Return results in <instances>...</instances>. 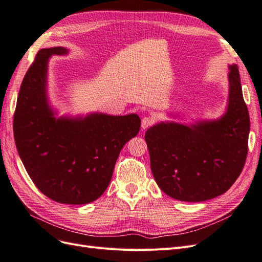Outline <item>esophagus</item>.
<instances>
[{"label": "esophagus", "instance_id": "34e87169", "mask_svg": "<svg viewBox=\"0 0 262 262\" xmlns=\"http://www.w3.org/2000/svg\"><path fill=\"white\" fill-rule=\"evenodd\" d=\"M154 123V119L152 117H144L143 119H142V123H141V126L142 129L145 130L147 129L148 126H150Z\"/></svg>", "mask_w": 262, "mask_h": 262}]
</instances>
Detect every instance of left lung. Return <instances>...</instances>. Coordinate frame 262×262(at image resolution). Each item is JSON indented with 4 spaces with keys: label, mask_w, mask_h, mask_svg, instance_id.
I'll return each instance as SVG.
<instances>
[{
    "label": "left lung",
    "mask_w": 262,
    "mask_h": 262,
    "mask_svg": "<svg viewBox=\"0 0 262 262\" xmlns=\"http://www.w3.org/2000/svg\"><path fill=\"white\" fill-rule=\"evenodd\" d=\"M226 114L191 126L158 123L145 133L150 169L163 191L176 200L200 202L233 186L248 154L250 120L238 67H229Z\"/></svg>",
    "instance_id": "obj_1"
}]
</instances>
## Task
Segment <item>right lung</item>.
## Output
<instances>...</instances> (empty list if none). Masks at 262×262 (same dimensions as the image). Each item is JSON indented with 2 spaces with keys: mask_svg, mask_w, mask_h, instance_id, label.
Returning <instances> with one entry per match:
<instances>
[{
  "mask_svg": "<svg viewBox=\"0 0 262 262\" xmlns=\"http://www.w3.org/2000/svg\"><path fill=\"white\" fill-rule=\"evenodd\" d=\"M61 47L39 50L21 82L14 113L15 143L35 186L49 199L85 204L105 192L119 153L140 131L138 115L55 119L46 95L47 64Z\"/></svg>",
  "mask_w": 262,
  "mask_h": 262,
  "instance_id": "add662e5",
  "label": "right lung"
}]
</instances>
